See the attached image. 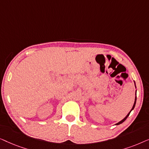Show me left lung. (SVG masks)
<instances>
[{
	"label": "left lung",
	"mask_w": 149,
	"mask_h": 149,
	"mask_svg": "<svg viewBox=\"0 0 149 149\" xmlns=\"http://www.w3.org/2000/svg\"><path fill=\"white\" fill-rule=\"evenodd\" d=\"M135 86H136V84H135ZM136 96L135 97V101H134V105H133V107H132V110H131V111H130V113L127 114V116H126V117H125V118H124V119H123V120H121V121H119V123H117V124H116V125H119V124H121V123H123V122H124V121H125V120H126V119H127V118L128 117V116H129V115H130V113H131V111H132V110H133V109H134V107H135V105H136Z\"/></svg>",
	"instance_id": "1"
}]
</instances>
